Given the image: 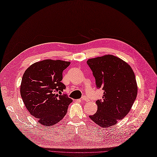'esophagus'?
<instances>
[{"label": "esophagus", "instance_id": "esophagus-1", "mask_svg": "<svg viewBox=\"0 0 157 157\" xmlns=\"http://www.w3.org/2000/svg\"><path fill=\"white\" fill-rule=\"evenodd\" d=\"M80 100L82 101H87V98H86V96H83L82 97V99H81Z\"/></svg>", "mask_w": 157, "mask_h": 157}]
</instances>
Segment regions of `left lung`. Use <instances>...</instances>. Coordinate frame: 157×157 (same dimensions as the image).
<instances>
[{
  "mask_svg": "<svg viewBox=\"0 0 157 157\" xmlns=\"http://www.w3.org/2000/svg\"><path fill=\"white\" fill-rule=\"evenodd\" d=\"M87 65L102 89V99L98 100L97 112L89 118L101 127L112 126L129 113L137 96L135 75L131 67L113 55L88 59Z\"/></svg>",
  "mask_w": 157,
  "mask_h": 157,
  "instance_id": "8db88e82",
  "label": "left lung"
}]
</instances>
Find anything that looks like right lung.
Wrapping results in <instances>:
<instances>
[{"label":"right lung","mask_w":157,"mask_h":157,"mask_svg":"<svg viewBox=\"0 0 157 157\" xmlns=\"http://www.w3.org/2000/svg\"><path fill=\"white\" fill-rule=\"evenodd\" d=\"M70 62L46 59L28 67L22 78L21 95L28 111L44 126L59 123L72 100L65 94L61 80Z\"/></svg>","instance_id":"1"}]
</instances>
